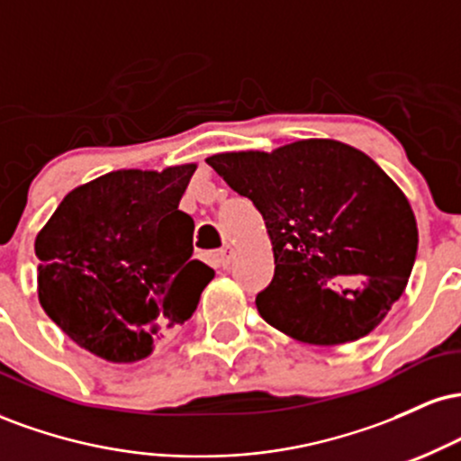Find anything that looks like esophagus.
<instances>
[{
    "label": "esophagus",
    "mask_w": 461,
    "mask_h": 461,
    "mask_svg": "<svg viewBox=\"0 0 461 461\" xmlns=\"http://www.w3.org/2000/svg\"><path fill=\"white\" fill-rule=\"evenodd\" d=\"M231 258H234V247H231V245H223V247H221L219 260H221V264H223V267H230Z\"/></svg>",
    "instance_id": "esophagus-1"
}]
</instances>
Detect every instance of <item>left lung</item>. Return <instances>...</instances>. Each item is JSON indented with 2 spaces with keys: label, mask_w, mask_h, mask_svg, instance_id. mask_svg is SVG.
I'll return each instance as SVG.
<instances>
[{
  "label": "left lung",
  "mask_w": 461,
  "mask_h": 461,
  "mask_svg": "<svg viewBox=\"0 0 461 461\" xmlns=\"http://www.w3.org/2000/svg\"><path fill=\"white\" fill-rule=\"evenodd\" d=\"M260 210L275 275L256 297L268 325L299 342L368 336L403 294L416 260L411 205L373 158L331 139L210 156Z\"/></svg>",
  "instance_id": "1"
}]
</instances>
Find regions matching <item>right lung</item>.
<instances>
[{"label":"right lung","mask_w":461,"mask_h":461,"mask_svg":"<svg viewBox=\"0 0 461 461\" xmlns=\"http://www.w3.org/2000/svg\"><path fill=\"white\" fill-rule=\"evenodd\" d=\"M194 168L105 173L73 188L36 234L41 308L93 356H151L212 282L193 260V219L177 210Z\"/></svg>","instance_id":"obj_1"}]
</instances>
